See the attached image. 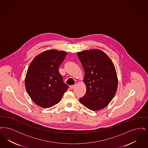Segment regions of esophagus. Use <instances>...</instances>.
<instances>
[{"instance_id": "esophagus-1", "label": "esophagus", "mask_w": 148, "mask_h": 148, "mask_svg": "<svg viewBox=\"0 0 148 148\" xmlns=\"http://www.w3.org/2000/svg\"><path fill=\"white\" fill-rule=\"evenodd\" d=\"M76 86V85H71L70 86V88H71V89H73Z\"/></svg>"}]
</instances>
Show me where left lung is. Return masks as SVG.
I'll return each instance as SVG.
<instances>
[{
    "label": "left lung",
    "mask_w": 148,
    "mask_h": 148,
    "mask_svg": "<svg viewBox=\"0 0 148 148\" xmlns=\"http://www.w3.org/2000/svg\"><path fill=\"white\" fill-rule=\"evenodd\" d=\"M77 57L85 72L84 83L86 87L80 103L87 108L97 111L112 101L118 88V77L112 60L99 49L77 52Z\"/></svg>",
    "instance_id": "obj_1"
}]
</instances>
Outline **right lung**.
I'll list each match as a JSON object with an SVG mask.
<instances>
[{
	"mask_svg": "<svg viewBox=\"0 0 148 148\" xmlns=\"http://www.w3.org/2000/svg\"><path fill=\"white\" fill-rule=\"evenodd\" d=\"M66 52L56 49L43 51L35 56L29 66L25 79V89L32 100L43 108L58 103L68 89L59 68Z\"/></svg>",
	"mask_w": 148,
	"mask_h": 148,
	"instance_id": "right-lung-1",
	"label": "right lung"
}]
</instances>
